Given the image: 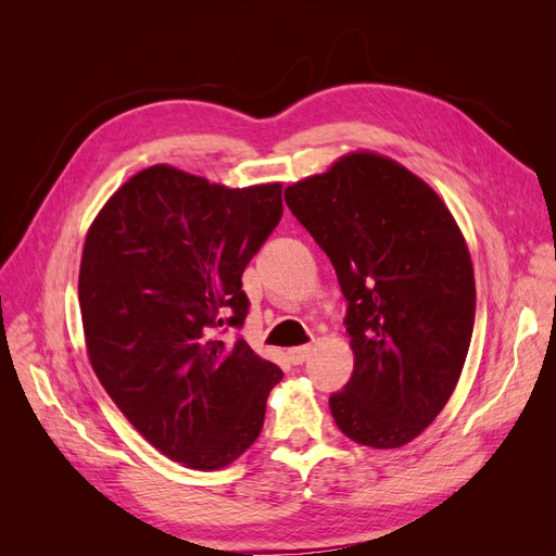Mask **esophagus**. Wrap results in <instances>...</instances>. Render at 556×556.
Returning a JSON list of instances; mask_svg holds the SVG:
<instances>
[{
	"label": "esophagus",
	"instance_id": "34e87169",
	"mask_svg": "<svg viewBox=\"0 0 556 556\" xmlns=\"http://www.w3.org/2000/svg\"><path fill=\"white\" fill-rule=\"evenodd\" d=\"M311 352H313V348H311V345L290 348V350H288V359H290L292 364H304V362L311 357Z\"/></svg>",
	"mask_w": 556,
	"mask_h": 556
}]
</instances>
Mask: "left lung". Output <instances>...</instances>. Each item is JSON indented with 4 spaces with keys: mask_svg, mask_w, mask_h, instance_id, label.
I'll use <instances>...</instances> for the list:
<instances>
[{
    "mask_svg": "<svg viewBox=\"0 0 556 556\" xmlns=\"http://www.w3.org/2000/svg\"><path fill=\"white\" fill-rule=\"evenodd\" d=\"M285 201L327 252L348 299L355 371L329 399L350 441L410 443L459 382L476 319V276L445 201L396 160L355 150Z\"/></svg>",
    "mask_w": 556,
    "mask_h": 556,
    "instance_id": "1",
    "label": "left lung"
}]
</instances>
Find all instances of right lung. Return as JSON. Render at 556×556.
Masks as SVG:
<instances>
[{"label": "right lung", "instance_id": "add662e5", "mask_svg": "<svg viewBox=\"0 0 556 556\" xmlns=\"http://www.w3.org/2000/svg\"><path fill=\"white\" fill-rule=\"evenodd\" d=\"M280 192L153 164L86 233L78 304L92 371L129 425L188 468L239 459L282 378L243 339H215L220 325H243L241 276L280 220Z\"/></svg>", "mask_w": 556, "mask_h": 556}]
</instances>
